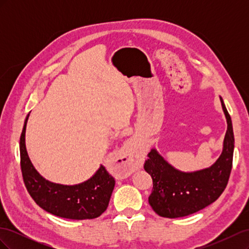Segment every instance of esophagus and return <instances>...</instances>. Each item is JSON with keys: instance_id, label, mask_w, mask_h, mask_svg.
<instances>
[{"instance_id": "esophagus-1", "label": "esophagus", "mask_w": 249, "mask_h": 249, "mask_svg": "<svg viewBox=\"0 0 249 249\" xmlns=\"http://www.w3.org/2000/svg\"><path fill=\"white\" fill-rule=\"evenodd\" d=\"M142 163V155L138 150L136 144L133 142H127L122 150V156L119 162L114 163L113 168L119 178H124L130 176L135 169H137Z\"/></svg>"}]
</instances>
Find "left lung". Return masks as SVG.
I'll list each match as a JSON object with an SVG mask.
<instances>
[{
  "label": "left lung",
  "instance_id": "1",
  "mask_svg": "<svg viewBox=\"0 0 249 249\" xmlns=\"http://www.w3.org/2000/svg\"><path fill=\"white\" fill-rule=\"evenodd\" d=\"M228 123L223 149L212 166L182 172L173 168L156 149L147 155L144 169L153 178V190L148 202L155 212L166 218L188 216L205 209L220 196L228 185L232 166L233 132L231 119L220 97Z\"/></svg>",
  "mask_w": 249,
  "mask_h": 249
}]
</instances>
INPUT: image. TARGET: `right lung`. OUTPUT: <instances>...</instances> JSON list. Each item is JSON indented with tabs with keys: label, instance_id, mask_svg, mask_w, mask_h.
Listing matches in <instances>:
<instances>
[{
	"label": "right lung",
	"instance_id": "1",
	"mask_svg": "<svg viewBox=\"0 0 249 249\" xmlns=\"http://www.w3.org/2000/svg\"><path fill=\"white\" fill-rule=\"evenodd\" d=\"M26 117L22 129L19 150L20 168L24 183L29 194L41 209L62 218L73 220L94 219L107 210L115 179L103 165L95 175L86 182L66 186L49 182L42 178L29 159L25 144Z\"/></svg>",
	"mask_w": 249,
	"mask_h": 249
}]
</instances>
